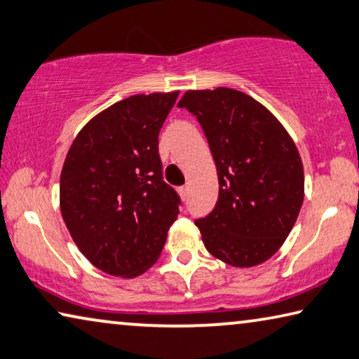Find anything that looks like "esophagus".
Instances as JSON below:
<instances>
[{
	"instance_id": "esophagus-1",
	"label": "esophagus",
	"mask_w": 359,
	"mask_h": 359,
	"mask_svg": "<svg viewBox=\"0 0 359 359\" xmlns=\"http://www.w3.org/2000/svg\"><path fill=\"white\" fill-rule=\"evenodd\" d=\"M179 195L182 196V200H187V198H189V187H179Z\"/></svg>"
}]
</instances>
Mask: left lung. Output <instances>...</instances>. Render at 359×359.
Segmentation results:
<instances>
[{
  "instance_id": "left-lung-1",
  "label": "left lung",
  "mask_w": 359,
  "mask_h": 359,
  "mask_svg": "<svg viewBox=\"0 0 359 359\" xmlns=\"http://www.w3.org/2000/svg\"><path fill=\"white\" fill-rule=\"evenodd\" d=\"M219 175L212 212L195 220L208 251L240 269L264 264L286 241L304 203V164L270 110L241 90H187Z\"/></svg>"
}]
</instances>
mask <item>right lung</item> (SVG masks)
<instances>
[{"mask_svg": "<svg viewBox=\"0 0 359 359\" xmlns=\"http://www.w3.org/2000/svg\"><path fill=\"white\" fill-rule=\"evenodd\" d=\"M174 93L137 94L79 130L60 174V212L90 264L135 278L158 260L180 198L163 180L158 135Z\"/></svg>", "mask_w": 359, "mask_h": 359, "instance_id": "obj_1", "label": "right lung"}]
</instances>
